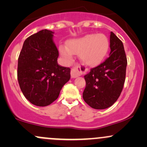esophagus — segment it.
Masks as SVG:
<instances>
[{"instance_id":"obj_1","label":"esophagus","mask_w":147,"mask_h":147,"mask_svg":"<svg viewBox=\"0 0 147 147\" xmlns=\"http://www.w3.org/2000/svg\"><path fill=\"white\" fill-rule=\"evenodd\" d=\"M82 68L79 65H76V66L73 67L71 69V72H70V74H71V77L72 78H76V77H78L81 75L82 74Z\"/></svg>"}]
</instances>
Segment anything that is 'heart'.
I'll return each mask as SVG.
<instances>
[{
    "mask_svg": "<svg viewBox=\"0 0 147 147\" xmlns=\"http://www.w3.org/2000/svg\"><path fill=\"white\" fill-rule=\"evenodd\" d=\"M67 46L60 45L59 52L66 63L73 61V55H79L84 65L97 66L105 59L109 50V41L104 34H90L69 40Z\"/></svg>",
    "mask_w": 147,
    "mask_h": 147,
    "instance_id": "obj_1",
    "label": "heart"
}]
</instances>
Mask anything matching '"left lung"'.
I'll use <instances>...</instances> for the list:
<instances>
[{"instance_id": "left-lung-1", "label": "left lung", "mask_w": 147, "mask_h": 147, "mask_svg": "<svg viewBox=\"0 0 147 147\" xmlns=\"http://www.w3.org/2000/svg\"><path fill=\"white\" fill-rule=\"evenodd\" d=\"M111 52L104 63L84 75L83 99L95 109H106L119 98L124 86L127 65L122 42L113 32L110 35Z\"/></svg>"}]
</instances>
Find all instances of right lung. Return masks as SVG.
Segmentation results:
<instances>
[{
  "mask_svg": "<svg viewBox=\"0 0 147 147\" xmlns=\"http://www.w3.org/2000/svg\"><path fill=\"white\" fill-rule=\"evenodd\" d=\"M55 32L42 30L24 41L18 59V81L25 98L37 106H46L58 98L70 79V69L57 63Z\"/></svg>",
  "mask_w": 147,
  "mask_h": 147,
  "instance_id": "1",
  "label": "right lung"
}]
</instances>
